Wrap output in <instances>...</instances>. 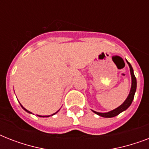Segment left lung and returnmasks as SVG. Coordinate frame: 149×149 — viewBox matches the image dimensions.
<instances>
[{
  "instance_id": "1",
  "label": "left lung",
  "mask_w": 149,
  "mask_h": 149,
  "mask_svg": "<svg viewBox=\"0 0 149 149\" xmlns=\"http://www.w3.org/2000/svg\"><path fill=\"white\" fill-rule=\"evenodd\" d=\"M127 64H128V65H129L130 72H131V75H132V87H131V91H130L129 95L127 96V99L125 100V101L120 106H119L116 109L113 110V111H109V112H107V113H100V112H97V111H93V112L95 113H97V115L104 117V118H113V117H115V116L118 115V114L120 113H121L122 111L127 110V109L130 107V105L132 104V101H133V99H134V93H135V91H136L137 80L136 77H135V76H134V71H133V68H132V65H131L127 61Z\"/></svg>"
}]
</instances>
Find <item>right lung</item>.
I'll return each instance as SVG.
<instances>
[{"mask_svg": "<svg viewBox=\"0 0 149 149\" xmlns=\"http://www.w3.org/2000/svg\"><path fill=\"white\" fill-rule=\"evenodd\" d=\"M21 106H22V108L24 109V111H27V112H28V113H31V112H30V111H28V110H26V109L24 108V107L22 106V105H21ZM58 111H57V112H58ZM57 112H56V113H57ZM55 113H53V114H52V115H54V114H55ZM37 116H38V117H45V116H40V115H37ZM45 117H49V116H45Z\"/></svg>", "mask_w": 149, "mask_h": 149, "instance_id": "right-lung-1", "label": "right lung"}]
</instances>
